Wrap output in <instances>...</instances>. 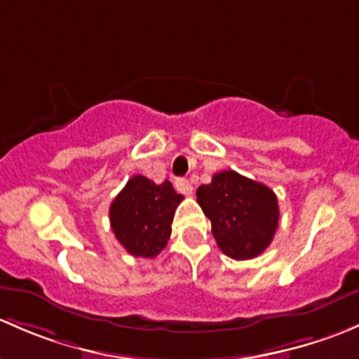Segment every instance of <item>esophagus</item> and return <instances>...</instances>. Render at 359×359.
Returning <instances> with one entry per match:
<instances>
[{"instance_id":"esophagus-1","label":"esophagus","mask_w":359,"mask_h":359,"mask_svg":"<svg viewBox=\"0 0 359 359\" xmlns=\"http://www.w3.org/2000/svg\"><path fill=\"white\" fill-rule=\"evenodd\" d=\"M175 187H176V190L181 191V194H184V195H191V191H194V187H191L190 181L184 180V178L176 180Z\"/></svg>"}]
</instances>
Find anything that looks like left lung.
<instances>
[{
    "mask_svg": "<svg viewBox=\"0 0 359 359\" xmlns=\"http://www.w3.org/2000/svg\"><path fill=\"white\" fill-rule=\"evenodd\" d=\"M197 202L210 219L217 247L231 259L259 256L278 228L275 191L236 171L216 172L209 184H201Z\"/></svg>",
    "mask_w": 359,
    "mask_h": 359,
    "instance_id": "8db88e82",
    "label": "left lung"
}]
</instances>
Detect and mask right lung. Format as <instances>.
Returning <instances> with one entry per match:
<instances>
[{"instance_id":"1","label":"right lung","mask_w":359,"mask_h":359,"mask_svg":"<svg viewBox=\"0 0 359 359\" xmlns=\"http://www.w3.org/2000/svg\"><path fill=\"white\" fill-rule=\"evenodd\" d=\"M183 195L171 181L155 184L142 175L133 176L110 204V226L131 256H157L171 236V223Z\"/></svg>"}]
</instances>
